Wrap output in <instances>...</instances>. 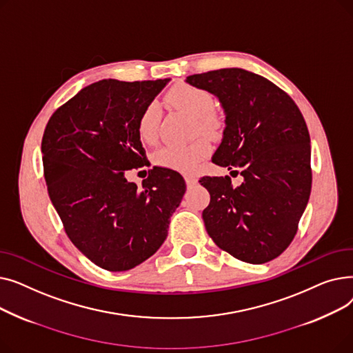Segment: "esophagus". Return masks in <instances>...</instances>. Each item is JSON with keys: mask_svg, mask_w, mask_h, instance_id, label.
Segmentation results:
<instances>
[{"mask_svg": "<svg viewBox=\"0 0 353 353\" xmlns=\"http://www.w3.org/2000/svg\"><path fill=\"white\" fill-rule=\"evenodd\" d=\"M184 180H186L188 188H192V186H194V184L197 183V179H196L194 176H192V174H186V176H184Z\"/></svg>", "mask_w": 353, "mask_h": 353, "instance_id": "esophagus-1", "label": "esophagus"}]
</instances>
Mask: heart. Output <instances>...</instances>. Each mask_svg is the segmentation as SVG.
I'll return each mask as SVG.
<instances>
[{
	"mask_svg": "<svg viewBox=\"0 0 353 353\" xmlns=\"http://www.w3.org/2000/svg\"><path fill=\"white\" fill-rule=\"evenodd\" d=\"M167 101L176 108L184 111L196 119V124L201 133L214 136L220 130V120L213 113L214 99L209 91L190 85L177 84L167 92ZM159 107L148 104L139 120V136L145 143H153L159 132ZM210 153V144L205 139H197L184 145H163L153 154L157 165L165 169L189 173Z\"/></svg>",
	"mask_w": 353,
	"mask_h": 353,
	"instance_id": "1",
	"label": "heart"
}]
</instances>
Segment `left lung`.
<instances>
[{
  "label": "left lung",
  "instance_id": "obj_1",
  "mask_svg": "<svg viewBox=\"0 0 353 353\" xmlns=\"http://www.w3.org/2000/svg\"><path fill=\"white\" fill-rule=\"evenodd\" d=\"M186 83L209 91L225 111L223 139L212 161L243 176L237 188L229 176L199 180L210 193L203 210L206 230L239 261L266 263L290 245L310 196L305 119L283 90L243 68L193 74Z\"/></svg>",
  "mask_w": 353,
  "mask_h": 353
}]
</instances>
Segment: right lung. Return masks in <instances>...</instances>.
<instances>
[{"label":"right lung","mask_w":353,"mask_h":353,"mask_svg":"<svg viewBox=\"0 0 353 353\" xmlns=\"http://www.w3.org/2000/svg\"><path fill=\"white\" fill-rule=\"evenodd\" d=\"M170 79L101 80L55 110L41 152L52 206L85 257L110 272L136 268L167 237L186 192L180 173L154 165L143 189L124 173L147 165L139 120Z\"/></svg>","instance_id":"right-lung-1"}]
</instances>
